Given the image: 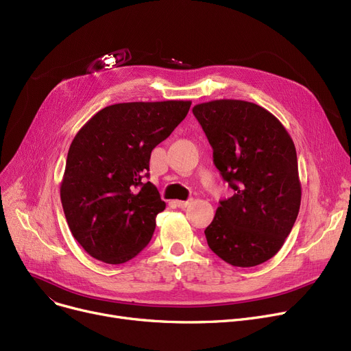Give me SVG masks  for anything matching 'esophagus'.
Segmentation results:
<instances>
[{
  "mask_svg": "<svg viewBox=\"0 0 351 351\" xmlns=\"http://www.w3.org/2000/svg\"><path fill=\"white\" fill-rule=\"evenodd\" d=\"M173 204H175V206H178L179 209H185V208H188V206L191 205V200H175Z\"/></svg>",
  "mask_w": 351,
  "mask_h": 351,
  "instance_id": "obj_1",
  "label": "esophagus"
}]
</instances>
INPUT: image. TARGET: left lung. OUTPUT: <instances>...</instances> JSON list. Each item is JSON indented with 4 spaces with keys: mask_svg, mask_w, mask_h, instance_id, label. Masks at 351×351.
Returning <instances> with one entry per match:
<instances>
[{
    "mask_svg": "<svg viewBox=\"0 0 351 351\" xmlns=\"http://www.w3.org/2000/svg\"><path fill=\"white\" fill-rule=\"evenodd\" d=\"M213 147V162L234 191L205 234L209 247L236 267L262 265L278 253L296 222L302 200L298 155L282 122L241 99L193 106Z\"/></svg>",
    "mask_w": 351,
    "mask_h": 351,
    "instance_id": "1",
    "label": "left lung"
}]
</instances>
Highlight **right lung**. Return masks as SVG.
Masks as SVG:
<instances>
[{
	"label": "right lung",
	"instance_id": "right-lung-1",
	"mask_svg": "<svg viewBox=\"0 0 351 351\" xmlns=\"http://www.w3.org/2000/svg\"><path fill=\"white\" fill-rule=\"evenodd\" d=\"M191 105H109L73 138L60 192L69 230L89 256L121 265L149 243L155 217L166 204L154 183L142 178L154 147L185 119Z\"/></svg>",
	"mask_w": 351,
	"mask_h": 351
}]
</instances>
